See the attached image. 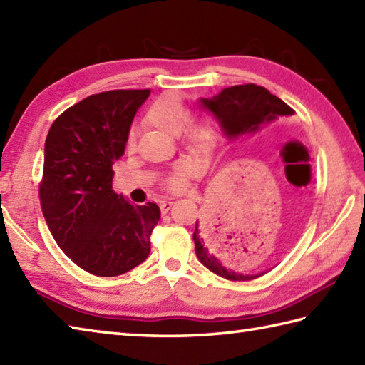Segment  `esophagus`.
Wrapping results in <instances>:
<instances>
[{"instance_id": "obj_1", "label": "esophagus", "mask_w": 365, "mask_h": 365, "mask_svg": "<svg viewBox=\"0 0 365 365\" xmlns=\"http://www.w3.org/2000/svg\"><path fill=\"white\" fill-rule=\"evenodd\" d=\"M170 207H173V201H169V199H163V201H160V209L161 212L166 213Z\"/></svg>"}]
</instances>
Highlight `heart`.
<instances>
[{"instance_id":"heart-1","label":"heart","mask_w":365,"mask_h":365,"mask_svg":"<svg viewBox=\"0 0 365 365\" xmlns=\"http://www.w3.org/2000/svg\"><path fill=\"white\" fill-rule=\"evenodd\" d=\"M147 120L150 123L161 128L168 133H178L188 144L195 147H204L209 144L212 138L210 128L199 123V121H187L188 109L185 104L174 95H161L150 104L147 110ZM133 142V135L130 138V144ZM195 163L188 158H183L175 163L173 174L168 178V185L170 188L182 187L183 178L190 174Z\"/></svg>"}]
</instances>
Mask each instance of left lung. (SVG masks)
<instances>
[{
  "mask_svg": "<svg viewBox=\"0 0 365 365\" xmlns=\"http://www.w3.org/2000/svg\"><path fill=\"white\" fill-rule=\"evenodd\" d=\"M199 104L202 106V109L212 113L227 140H237L245 135L258 134L264 126L274 123L278 117H288L294 113V110L280 98L270 95L269 90L255 83L234 85L212 98H201ZM192 240H195L197 259L213 274L227 278V280L248 282L267 272V270H262L256 274H242L227 267L213 252L201 221H196Z\"/></svg>",
  "mask_w": 365,
  "mask_h": 365,
  "instance_id": "8db88e82",
  "label": "left lung"
}]
</instances>
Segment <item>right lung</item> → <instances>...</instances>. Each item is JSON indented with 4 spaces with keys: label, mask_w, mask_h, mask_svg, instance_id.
I'll list each match as a JSON object with an SVG mask.
<instances>
[{
    "label": "right lung",
    "mask_w": 365,
    "mask_h": 365,
    "mask_svg": "<svg viewBox=\"0 0 365 365\" xmlns=\"http://www.w3.org/2000/svg\"><path fill=\"white\" fill-rule=\"evenodd\" d=\"M150 90H112L71 106L44 145L41 207L58 247L78 267L117 277L150 255L160 207L134 205L112 190V166L125 155L135 112Z\"/></svg>",
    "instance_id": "add662e5"
}]
</instances>
